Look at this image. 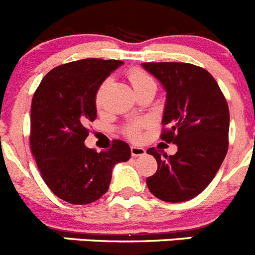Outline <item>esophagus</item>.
Instances as JSON below:
<instances>
[{
  "label": "esophagus",
  "instance_id": "esophagus-1",
  "mask_svg": "<svg viewBox=\"0 0 255 255\" xmlns=\"http://www.w3.org/2000/svg\"><path fill=\"white\" fill-rule=\"evenodd\" d=\"M130 153H132L133 157H138L146 154V149L143 147L138 146H130Z\"/></svg>",
  "mask_w": 255,
  "mask_h": 255
}]
</instances>
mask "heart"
Masks as SVG:
<instances>
[{"label":"heart","instance_id":"1","mask_svg":"<svg viewBox=\"0 0 255 255\" xmlns=\"http://www.w3.org/2000/svg\"><path fill=\"white\" fill-rule=\"evenodd\" d=\"M128 78H129L130 83H132L133 88H134L135 92H139L142 89H146V88H153L156 89V80L153 79L151 74L147 73L146 70L141 68H133L128 71ZM107 84H108V80H104L101 84V87L98 88L97 93H95V106L101 107L102 101H103V93L104 89H106ZM144 126L143 121H137V122L132 123V125L127 126L125 128V134L127 135L128 138L135 139L139 138L141 135V129Z\"/></svg>","mask_w":255,"mask_h":255}]
</instances>
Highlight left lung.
<instances>
[{"label": "left lung", "mask_w": 255, "mask_h": 255, "mask_svg": "<svg viewBox=\"0 0 255 255\" xmlns=\"http://www.w3.org/2000/svg\"><path fill=\"white\" fill-rule=\"evenodd\" d=\"M166 90L161 139L175 143L172 156L148 148L157 171L147 177L149 191L167 203L192 199L211 182L229 146V108L213 75L189 63H143Z\"/></svg>", "instance_id": "8db88e82"}]
</instances>
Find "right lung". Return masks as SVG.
<instances>
[{"label": "right lung", "mask_w": 255, "mask_h": 255, "mask_svg": "<svg viewBox=\"0 0 255 255\" xmlns=\"http://www.w3.org/2000/svg\"><path fill=\"white\" fill-rule=\"evenodd\" d=\"M121 60L83 59L59 65L44 77L31 103V152L45 184L74 205L90 204L108 191L114 165L130 148L114 139L108 151L87 148V125L97 118L95 93Z\"/></svg>", "instance_id": "obj_1"}]
</instances>
